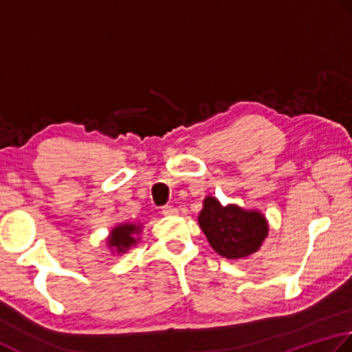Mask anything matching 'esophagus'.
<instances>
[{"mask_svg": "<svg viewBox=\"0 0 352 352\" xmlns=\"http://www.w3.org/2000/svg\"><path fill=\"white\" fill-rule=\"evenodd\" d=\"M161 214L162 216H175V214H177V210L175 206H164L161 210Z\"/></svg>", "mask_w": 352, "mask_h": 352, "instance_id": "1", "label": "esophagus"}]
</instances>
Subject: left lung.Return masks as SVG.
<instances>
[{"label":"left lung","instance_id":"1","mask_svg":"<svg viewBox=\"0 0 352 352\" xmlns=\"http://www.w3.org/2000/svg\"><path fill=\"white\" fill-rule=\"evenodd\" d=\"M199 225L211 248L231 260L256 252L269 231L267 221L260 212L245 211L236 205L221 206L214 197L204 200Z\"/></svg>","mask_w":352,"mask_h":352}]
</instances>
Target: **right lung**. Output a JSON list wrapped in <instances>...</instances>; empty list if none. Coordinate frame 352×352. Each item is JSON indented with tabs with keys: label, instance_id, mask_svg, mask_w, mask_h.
Instances as JSON below:
<instances>
[{
	"label": "right lung",
	"instance_id": "obj_1",
	"mask_svg": "<svg viewBox=\"0 0 352 352\" xmlns=\"http://www.w3.org/2000/svg\"><path fill=\"white\" fill-rule=\"evenodd\" d=\"M141 226H136V225H120L117 228L112 229L111 236L107 239L109 241V246L112 249H116L117 252H126V250L133 246L136 243V234H140L141 231Z\"/></svg>",
	"mask_w": 352,
	"mask_h": 352
}]
</instances>
